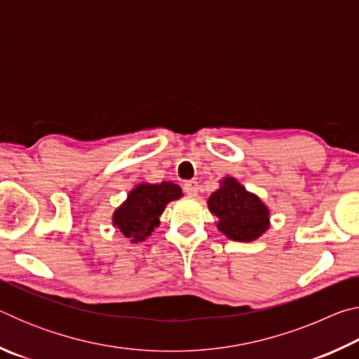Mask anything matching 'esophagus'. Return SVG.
<instances>
[{
	"label": "esophagus",
	"instance_id": "esophagus-1",
	"mask_svg": "<svg viewBox=\"0 0 359 359\" xmlns=\"http://www.w3.org/2000/svg\"><path fill=\"white\" fill-rule=\"evenodd\" d=\"M198 190H199V185H198L196 180H188V182H185L184 191L188 194V196H196Z\"/></svg>",
	"mask_w": 359,
	"mask_h": 359
}]
</instances>
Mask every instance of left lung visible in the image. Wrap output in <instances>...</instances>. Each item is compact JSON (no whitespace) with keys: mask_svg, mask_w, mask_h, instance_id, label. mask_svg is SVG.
Returning <instances> with one entry per match:
<instances>
[{"mask_svg":"<svg viewBox=\"0 0 359 359\" xmlns=\"http://www.w3.org/2000/svg\"><path fill=\"white\" fill-rule=\"evenodd\" d=\"M208 208L217 217L218 231L231 241H257L271 226L269 208L231 175L220 180V187L208 199Z\"/></svg>","mask_w":359,"mask_h":359,"instance_id":"8db88e82","label":"left lung"}]
</instances>
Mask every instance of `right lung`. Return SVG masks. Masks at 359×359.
Returning <instances> with one entry per match:
<instances>
[{
  "label": "right lung",
  "instance_id": "add662e5",
  "mask_svg": "<svg viewBox=\"0 0 359 359\" xmlns=\"http://www.w3.org/2000/svg\"><path fill=\"white\" fill-rule=\"evenodd\" d=\"M182 196V188L174 182H141L131 188L125 201L114 210V228L131 244L142 242L160 226V217L166 205Z\"/></svg>",
  "mask_w": 359,
  "mask_h": 359
}]
</instances>
